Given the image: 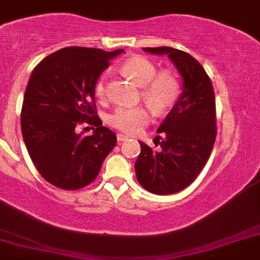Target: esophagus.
<instances>
[{
    "label": "esophagus",
    "mask_w": 260,
    "mask_h": 260,
    "mask_svg": "<svg viewBox=\"0 0 260 260\" xmlns=\"http://www.w3.org/2000/svg\"><path fill=\"white\" fill-rule=\"evenodd\" d=\"M127 139H128L127 135H123V134H118L117 135L118 143H122V142H125V140H127Z\"/></svg>",
    "instance_id": "esophagus-1"
}]
</instances>
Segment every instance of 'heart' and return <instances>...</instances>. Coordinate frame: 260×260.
Wrapping results in <instances>:
<instances>
[{"instance_id": "heart-1", "label": "heart", "mask_w": 260, "mask_h": 260, "mask_svg": "<svg viewBox=\"0 0 260 260\" xmlns=\"http://www.w3.org/2000/svg\"><path fill=\"white\" fill-rule=\"evenodd\" d=\"M122 71L132 77L140 86V101H143L156 114H164L170 111L182 94V83L171 71L157 72L156 64L148 58L134 55L123 61ZM95 95L99 101H106V76L98 78L95 83ZM151 121V116L146 107L116 109L109 117V123L114 128L128 135H134L146 127Z\"/></svg>"}]
</instances>
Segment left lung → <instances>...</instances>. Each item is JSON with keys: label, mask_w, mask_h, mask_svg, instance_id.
Returning <instances> with one entry per match:
<instances>
[{"label": "left lung", "mask_w": 260, "mask_h": 260, "mask_svg": "<svg viewBox=\"0 0 260 260\" xmlns=\"http://www.w3.org/2000/svg\"><path fill=\"white\" fill-rule=\"evenodd\" d=\"M166 55L183 77L179 101L159 125L153 149L140 143L135 173L139 184L154 194H173L192 184L208 162L216 138L215 95L204 67L188 52L173 47H143Z\"/></svg>", "instance_id": "left-lung-1"}]
</instances>
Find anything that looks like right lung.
Masks as SVG:
<instances>
[{
	"label": "right lung",
	"mask_w": 260,
	"mask_h": 260,
	"mask_svg": "<svg viewBox=\"0 0 260 260\" xmlns=\"http://www.w3.org/2000/svg\"><path fill=\"white\" fill-rule=\"evenodd\" d=\"M122 51L64 47L33 70L21 106V134L36 169L50 184L66 190L86 187L116 147V134L98 117L95 83L109 59ZM86 123L94 130L89 137L77 133Z\"/></svg>",
	"instance_id": "add662e5"
}]
</instances>
